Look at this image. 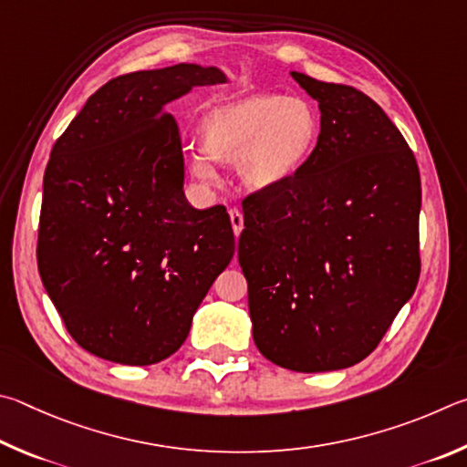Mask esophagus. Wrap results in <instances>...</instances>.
Segmentation results:
<instances>
[{"instance_id":"esophagus-1","label":"esophagus","mask_w":467,"mask_h":467,"mask_svg":"<svg viewBox=\"0 0 467 467\" xmlns=\"http://www.w3.org/2000/svg\"><path fill=\"white\" fill-rule=\"evenodd\" d=\"M229 221H232V227H234V234L240 235L242 229H244V215L240 209H229Z\"/></svg>"}]
</instances>
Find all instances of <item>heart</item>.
<instances>
[{"label":"heart","mask_w":467,"mask_h":467,"mask_svg":"<svg viewBox=\"0 0 467 467\" xmlns=\"http://www.w3.org/2000/svg\"><path fill=\"white\" fill-rule=\"evenodd\" d=\"M322 135V117L301 96L250 94L221 102L201 122L204 153L235 161L238 176L252 191L287 182L306 166ZM192 174L215 180V168L202 153L191 158Z\"/></svg>","instance_id":"obj_1"}]
</instances>
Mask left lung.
Returning <instances> with one entry per match:
<instances>
[{"label":"left lung","mask_w":467,"mask_h":467,"mask_svg":"<svg viewBox=\"0 0 467 467\" xmlns=\"http://www.w3.org/2000/svg\"><path fill=\"white\" fill-rule=\"evenodd\" d=\"M291 76L320 106V141L296 176L242 202L238 260L260 353L334 371L371 355L416 289L420 174L369 96Z\"/></svg>","instance_id":"8db88e82"}]
</instances>
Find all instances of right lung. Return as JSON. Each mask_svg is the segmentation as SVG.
<instances>
[{"instance_id":"add662e5","label":"right lung","mask_w":467,"mask_h":467,"mask_svg":"<svg viewBox=\"0 0 467 467\" xmlns=\"http://www.w3.org/2000/svg\"><path fill=\"white\" fill-rule=\"evenodd\" d=\"M178 63L119 76L88 98L53 145L36 260L48 297L81 348L120 365L160 363L235 252L223 204H188L178 125L166 104L223 84Z\"/></svg>"}]
</instances>
